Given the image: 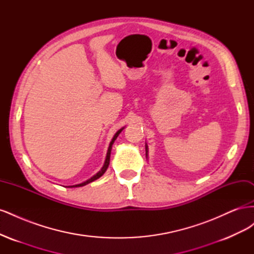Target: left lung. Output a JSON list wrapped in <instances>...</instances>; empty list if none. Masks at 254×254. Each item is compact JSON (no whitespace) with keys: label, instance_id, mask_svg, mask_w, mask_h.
Returning <instances> with one entry per match:
<instances>
[{"label":"left lung","instance_id":"left-lung-1","mask_svg":"<svg viewBox=\"0 0 254 254\" xmlns=\"http://www.w3.org/2000/svg\"><path fill=\"white\" fill-rule=\"evenodd\" d=\"M145 148H146V157H147V152H148V146H147V144L145 145Z\"/></svg>","mask_w":254,"mask_h":254}]
</instances>
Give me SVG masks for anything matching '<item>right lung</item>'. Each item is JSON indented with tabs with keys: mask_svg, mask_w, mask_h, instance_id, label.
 I'll use <instances>...</instances> for the list:
<instances>
[{
	"mask_svg": "<svg viewBox=\"0 0 254 254\" xmlns=\"http://www.w3.org/2000/svg\"><path fill=\"white\" fill-rule=\"evenodd\" d=\"M124 129V127H123L122 129H120L119 131L114 134V136L112 137V140H111V142H110V145H109V148H108V151H107V156H106V160H105V163H104V166L102 167V170L99 171L97 174H95L93 177H91L90 179H88L87 181H84V182H82V183H79V184H75V186H72V187H68V188H79V187H83V186H86V184H88V183H90V182H93L94 180H96V179H98L99 177H102L104 174H105V172L107 171V168H108V166H109V162H110V153H111V149H112V145H113V143H114V141L117 140V137L119 136V134L122 132V130Z\"/></svg>",
	"mask_w": 254,
	"mask_h": 254,
	"instance_id": "add662e5",
	"label": "right lung"
}]
</instances>
